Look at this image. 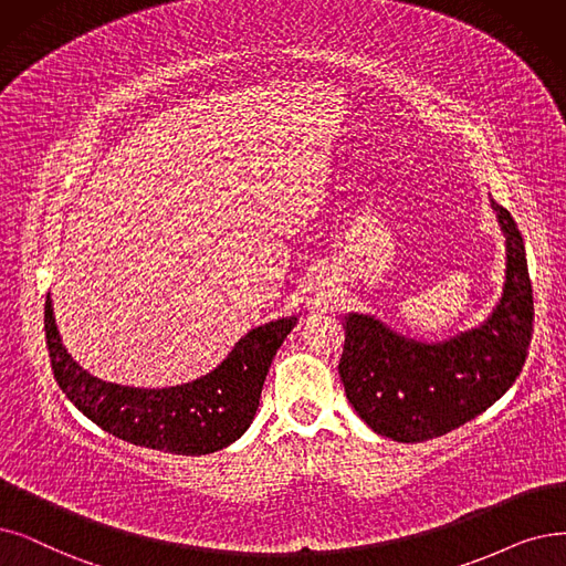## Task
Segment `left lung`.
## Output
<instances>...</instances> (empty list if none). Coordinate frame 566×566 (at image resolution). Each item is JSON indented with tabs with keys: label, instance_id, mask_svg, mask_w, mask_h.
<instances>
[{
	"label": "left lung",
	"instance_id": "8db88e82",
	"mask_svg": "<svg viewBox=\"0 0 566 566\" xmlns=\"http://www.w3.org/2000/svg\"><path fill=\"white\" fill-rule=\"evenodd\" d=\"M506 245L502 297L479 325L443 342L403 336L369 313H346L338 376L355 413L376 434L418 443L448 434L500 399L525 365L532 283L511 213L490 199Z\"/></svg>",
	"mask_w": 566,
	"mask_h": 566
}]
</instances>
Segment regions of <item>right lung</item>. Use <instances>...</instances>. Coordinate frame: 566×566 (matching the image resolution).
Wrapping results in <instances>:
<instances>
[{
    "instance_id": "right-lung-1",
    "label": "right lung",
    "mask_w": 566,
    "mask_h": 566,
    "mask_svg": "<svg viewBox=\"0 0 566 566\" xmlns=\"http://www.w3.org/2000/svg\"><path fill=\"white\" fill-rule=\"evenodd\" d=\"M297 315L269 321L241 336L207 376L171 388H132L106 382L64 348L46 297V346L57 386L104 432L127 443L174 455H209L234 443L251 427L266 371Z\"/></svg>"
}]
</instances>
